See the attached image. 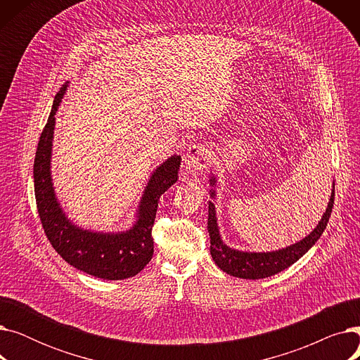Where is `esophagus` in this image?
<instances>
[{
    "label": "esophagus",
    "mask_w": 360,
    "mask_h": 360,
    "mask_svg": "<svg viewBox=\"0 0 360 360\" xmlns=\"http://www.w3.org/2000/svg\"><path fill=\"white\" fill-rule=\"evenodd\" d=\"M212 158L210 150L207 148L204 144H193L190 148L186 150L185 155V166L186 169H190L191 172H201V170L209 165Z\"/></svg>",
    "instance_id": "1"
}]
</instances>
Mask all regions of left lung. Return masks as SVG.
Wrapping results in <instances>:
<instances>
[{
  "mask_svg": "<svg viewBox=\"0 0 360 360\" xmlns=\"http://www.w3.org/2000/svg\"><path fill=\"white\" fill-rule=\"evenodd\" d=\"M214 182L216 179L212 178L210 184L214 185ZM212 197H214V191H212ZM333 204L334 190L331 193L327 210L316 228L305 239L292 245V247L283 248L274 252H242L226 247L223 240L220 239L214 204L209 201V221H207V229H209L210 233V254L214 262L220 267V270L235 277L257 280L277 274L290 267L293 262H296L302 255L307 254L312 248V245H315V242L327 228L328 219L333 212Z\"/></svg>",
  "mask_w": 360,
  "mask_h": 360,
  "instance_id": "obj_1",
  "label": "left lung"
}]
</instances>
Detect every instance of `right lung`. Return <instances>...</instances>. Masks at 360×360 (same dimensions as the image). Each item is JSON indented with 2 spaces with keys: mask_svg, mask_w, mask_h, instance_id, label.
Segmentation results:
<instances>
[{
  "mask_svg": "<svg viewBox=\"0 0 360 360\" xmlns=\"http://www.w3.org/2000/svg\"><path fill=\"white\" fill-rule=\"evenodd\" d=\"M67 86L53 99L46 125L37 143L33 179L37 213L53 250L80 271L103 280H122L139 274L153 257L151 236L160 195L178 179L181 156L169 158L151 175L144 191L139 220L132 229L121 233H94L70 223L55 198L51 179V150L55 113Z\"/></svg>",
  "mask_w": 360,
  "mask_h": 360,
  "instance_id": "obj_1",
  "label": "right lung"
}]
</instances>
